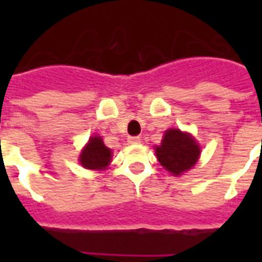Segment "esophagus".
<instances>
[{
	"label": "esophagus",
	"mask_w": 262,
	"mask_h": 262,
	"mask_svg": "<svg viewBox=\"0 0 262 262\" xmlns=\"http://www.w3.org/2000/svg\"><path fill=\"white\" fill-rule=\"evenodd\" d=\"M127 143L129 144H140L141 143V139H140L139 136H132L127 139Z\"/></svg>",
	"instance_id": "34e87169"
}]
</instances>
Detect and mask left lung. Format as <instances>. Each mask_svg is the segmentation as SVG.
I'll return each mask as SVG.
<instances>
[{
	"label": "left lung",
	"instance_id": "obj_1",
	"mask_svg": "<svg viewBox=\"0 0 262 262\" xmlns=\"http://www.w3.org/2000/svg\"><path fill=\"white\" fill-rule=\"evenodd\" d=\"M159 163L174 175L190 170L200 156V147L189 133L170 129L164 133L162 144L156 147Z\"/></svg>",
	"mask_w": 262,
	"mask_h": 262
}]
</instances>
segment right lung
<instances>
[{
    "label": "right lung",
    "instance_id": "1",
    "mask_svg": "<svg viewBox=\"0 0 262 262\" xmlns=\"http://www.w3.org/2000/svg\"><path fill=\"white\" fill-rule=\"evenodd\" d=\"M111 162V149L107 148L98 136L90 139V143L80 155V163L88 170H104Z\"/></svg>",
    "mask_w": 262,
    "mask_h": 262
}]
</instances>
